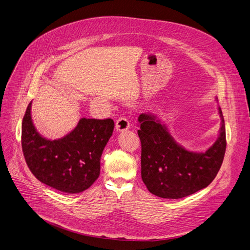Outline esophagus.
Returning a JSON list of instances; mask_svg holds the SVG:
<instances>
[{"label": "esophagus", "instance_id": "obj_1", "mask_svg": "<svg viewBox=\"0 0 250 250\" xmlns=\"http://www.w3.org/2000/svg\"><path fill=\"white\" fill-rule=\"evenodd\" d=\"M116 128L119 131L127 130L129 128V122L125 118L121 117L116 121Z\"/></svg>", "mask_w": 250, "mask_h": 250}]
</instances>
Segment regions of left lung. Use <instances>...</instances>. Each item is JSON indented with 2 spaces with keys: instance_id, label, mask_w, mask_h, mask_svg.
Instances as JSON below:
<instances>
[{
  "instance_id": "left-lung-1",
  "label": "left lung",
  "mask_w": 250,
  "mask_h": 250,
  "mask_svg": "<svg viewBox=\"0 0 250 250\" xmlns=\"http://www.w3.org/2000/svg\"><path fill=\"white\" fill-rule=\"evenodd\" d=\"M219 137L206 151L195 152L178 145L166 125L155 116L142 113L138 130L142 144V178L149 192L163 198H181L210 185L225 153V125L222 111Z\"/></svg>"
}]
</instances>
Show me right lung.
Wrapping results in <instances>:
<instances>
[{
  "label": "right lung",
  "mask_w": 250,
  "mask_h": 250,
  "mask_svg": "<svg viewBox=\"0 0 250 250\" xmlns=\"http://www.w3.org/2000/svg\"><path fill=\"white\" fill-rule=\"evenodd\" d=\"M29 104L21 123V148L32 173L57 190L79 193L98 179L101 156L111 137V119L80 120L63 138L48 140L37 131Z\"/></svg>",
  "instance_id": "1"
}]
</instances>
